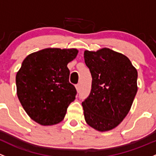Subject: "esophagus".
Wrapping results in <instances>:
<instances>
[{"label":"esophagus","instance_id":"34e87169","mask_svg":"<svg viewBox=\"0 0 156 156\" xmlns=\"http://www.w3.org/2000/svg\"><path fill=\"white\" fill-rule=\"evenodd\" d=\"M75 87H76L77 92H78V93H79V92H80V89H81V86H80V83H78V84H76V86H75Z\"/></svg>","mask_w":156,"mask_h":156}]
</instances>
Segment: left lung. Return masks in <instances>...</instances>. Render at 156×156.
Segmentation results:
<instances>
[{
	"instance_id": "obj_1",
	"label": "left lung",
	"mask_w": 156,
	"mask_h": 156,
	"mask_svg": "<svg viewBox=\"0 0 156 156\" xmlns=\"http://www.w3.org/2000/svg\"><path fill=\"white\" fill-rule=\"evenodd\" d=\"M83 55L93 78L82 102L84 119L96 130H111L130 111L137 91V69L127 57L110 48L87 50Z\"/></svg>"
}]
</instances>
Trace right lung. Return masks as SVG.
<instances>
[{"label":"right lung","instance_id":"add662e5","mask_svg":"<svg viewBox=\"0 0 156 156\" xmlns=\"http://www.w3.org/2000/svg\"><path fill=\"white\" fill-rule=\"evenodd\" d=\"M75 48H45L23 60L16 77L17 96L33 120L42 126L61 122L75 99L67 64L78 55Z\"/></svg>","mask_w":156,"mask_h":156}]
</instances>
